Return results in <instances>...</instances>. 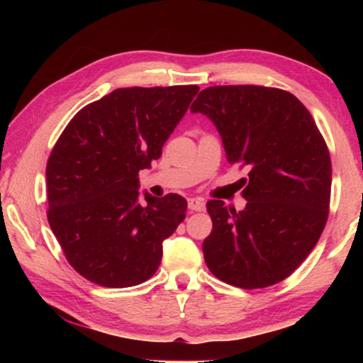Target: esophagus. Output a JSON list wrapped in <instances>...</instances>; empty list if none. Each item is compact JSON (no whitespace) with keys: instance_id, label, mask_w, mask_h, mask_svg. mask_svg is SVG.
I'll return each instance as SVG.
<instances>
[{"instance_id":"obj_1","label":"esophagus","mask_w":363,"mask_h":363,"mask_svg":"<svg viewBox=\"0 0 363 363\" xmlns=\"http://www.w3.org/2000/svg\"><path fill=\"white\" fill-rule=\"evenodd\" d=\"M189 208L192 211H203L205 210V200L199 199V196H195V199H189Z\"/></svg>"}]
</instances>
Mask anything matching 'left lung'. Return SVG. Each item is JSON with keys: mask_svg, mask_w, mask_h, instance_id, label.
<instances>
[{"mask_svg": "<svg viewBox=\"0 0 363 363\" xmlns=\"http://www.w3.org/2000/svg\"><path fill=\"white\" fill-rule=\"evenodd\" d=\"M190 112L214 123L227 162L250 169L245 210L206 203L208 269L245 290L279 284L309 256L328 218L331 160L314 118L288 91L253 84L206 88Z\"/></svg>", "mask_w": 363, "mask_h": 363, "instance_id": "8db88e82", "label": "left lung"}]
</instances>
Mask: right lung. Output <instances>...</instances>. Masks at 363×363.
I'll return each mask as SVG.
<instances>
[{"mask_svg": "<svg viewBox=\"0 0 363 363\" xmlns=\"http://www.w3.org/2000/svg\"><path fill=\"white\" fill-rule=\"evenodd\" d=\"M199 89H115L79 110L54 145L48 220L70 266L93 284L126 288L157 272L163 240L186 218L187 201L145 192L143 205L139 171L162 155Z\"/></svg>", "mask_w": 363, "mask_h": 363, "instance_id": "obj_1", "label": "right lung"}]
</instances>
